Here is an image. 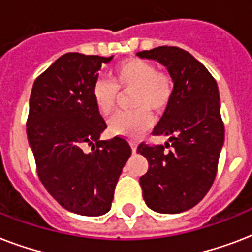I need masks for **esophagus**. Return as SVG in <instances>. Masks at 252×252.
I'll return each instance as SVG.
<instances>
[{"mask_svg":"<svg viewBox=\"0 0 252 252\" xmlns=\"http://www.w3.org/2000/svg\"><path fill=\"white\" fill-rule=\"evenodd\" d=\"M130 149H132V153H136V150H137V145H136V142L134 141H129Z\"/></svg>","mask_w":252,"mask_h":252,"instance_id":"34e87169","label":"esophagus"}]
</instances>
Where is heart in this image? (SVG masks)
<instances>
[{
    "label": "heart",
    "mask_w": 252,
    "mask_h": 252,
    "mask_svg": "<svg viewBox=\"0 0 252 252\" xmlns=\"http://www.w3.org/2000/svg\"><path fill=\"white\" fill-rule=\"evenodd\" d=\"M111 81L99 80L93 86V99L103 116L114 112L121 93L130 95V112L116 115L111 119L112 134L137 137L153 126L150 112L161 116L167 111L174 94L172 78L165 72H158L156 65L142 59H126L111 70Z\"/></svg>",
    "instance_id": "heart-1"
}]
</instances>
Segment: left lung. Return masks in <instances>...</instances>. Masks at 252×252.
Returning a JSON list of instances; mask_svg holds the SVG:
<instances>
[{
    "label": "left lung",
    "mask_w": 252,
    "mask_h": 252,
    "mask_svg": "<svg viewBox=\"0 0 252 252\" xmlns=\"http://www.w3.org/2000/svg\"><path fill=\"white\" fill-rule=\"evenodd\" d=\"M137 56L166 66L174 82L171 103L153 130L154 136H168L174 149L165 154L162 145H138L137 153L149 163L140 178L142 196L154 212L180 213L203 200L217 174L225 137L219 87L208 69L182 48L163 45Z\"/></svg>",
    "instance_id": "1"
}]
</instances>
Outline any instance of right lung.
<instances>
[{
  "label": "right lung",
  "mask_w": 252,
  "mask_h": 252,
  "mask_svg": "<svg viewBox=\"0 0 252 252\" xmlns=\"http://www.w3.org/2000/svg\"><path fill=\"white\" fill-rule=\"evenodd\" d=\"M111 60L65 53L35 80L30 96L27 137L39 179L61 207L81 216L110 211L132 153L124 138L99 140L107 124L91 91L102 64Z\"/></svg>",
  "instance_id": "1"
}]
</instances>
